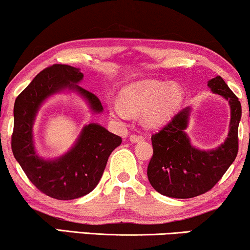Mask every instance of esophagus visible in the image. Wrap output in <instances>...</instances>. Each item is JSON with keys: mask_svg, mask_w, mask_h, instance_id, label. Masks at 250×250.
<instances>
[{"mask_svg": "<svg viewBox=\"0 0 250 250\" xmlns=\"http://www.w3.org/2000/svg\"><path fill=\"white\" fill-rule=\"evenodd\" d=\"M129 141L132 143H136V142H141L143 141V136L139 135V134H132L129 136Z\"/></svg>", "mask_w": 250, "mask_h": 250, "instance_id": "esophagus-1", "label": "esophagus"}]
</instances>
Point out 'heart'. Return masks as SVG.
<instances>
[{"label": "heart", "instance_id": "b5f03b06", "mask_svg": "<svg viewBox=\"0 0 250 250\" xmlns=\"http://www.w3.org/2000/svg\"><path fill=\"white\" fill-rule=\"evenodd\" d=\"M186 92L176 82L141 80L126 85L119 93L122 104L109 105L115 119H126L129 112L141 111V123L146 128L155 129L167 124L180 110Z\"/></svg>", "mask_w": 250, "mask_h": 250}]
</instances>
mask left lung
I'll return each instance as SVG.
<instances>
[{
    "label": "left lung",
    "instance_id": "obj_1",
    "mask_svg": "<svg viewBox=\"0 0 250 250\" xmlns=\"http://www.w3.org/2000/svg\"><path fill=\"white\" fill-rule=\"evenodd\" d=\"M207 85L230 105L228 138L215 149H198L191 145L186 132L191 108L183 109L174 116L162 131L151 136L153 155L146 170L150 184L163 196L187 199L207 192L221 180L237 157L240 101L221 76L211 78Z\"/></svg>",
    "mask_w": 250,
    "mask_h": 250
}]
</instances>
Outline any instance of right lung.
Masks as SVG:
<instances>
[{
	"label": "right lung",
	"mask_w": 250,
	"mask_h": 250,
	"mask_svg": "<svg viewBox=\"0 0 250 250\" xmlns=\"http://www.w3.org/2000/svg\"><path fill=\"white\" fill-rule=\"evenodd\" d=\"M83 77L78 68L68 64L47 67L18 95L13 108V156L30 182L54 199L71 200L90 193L98 186L110 153L122 143L121 136L91 123L62 156L44 159L36 152L33 126L41 105L51 95L69 90L80 95L93 114L104 111L100 100L78 85Z\"/></svg>",
	"instance_id": "right-lung-1"
}]
</instances>
